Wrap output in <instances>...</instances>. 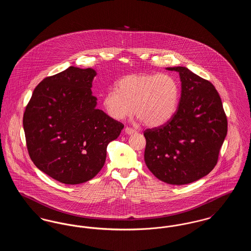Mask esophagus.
<instances>
[{
	"label": "esophagus",
	"instance_id": "1",
	"mask_svg": "<svg viewBox=\"0 0 251 251\" xmlns=\"http://www.w3.org/2000/svg\"><path fill=\"white\" fill-rule=\"evenodd\" d=\"M125 132H126L127 134H131V133L136 132V130H134V129H132V128H130V127H126V128H125Z\"/></svg>",
	"mask_w": 251,
	"mask_h": 251
}]
</instances>
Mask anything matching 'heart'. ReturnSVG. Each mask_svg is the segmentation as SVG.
I'll use <instances>...</instances> for the list:
<instances>
[{
  "label": "heart",
  "mask_w": 251,
  "mask_h": 251,
  "mask_svg": "<svg viewBox=\"0 0 251 251\" xmlns=\"http://www.w3.org/2000/svg\"><path fill=\"white\" fill-rule=\"evenodd\" d=\"M180 88L175 77L167 73H135L117 82L101 99L110 118L123 120L134 110L138 119L151 127H158L175 115L179 106Z\"/></svg>",
  "instance_id": "b5f03b06"
}]
</instances>
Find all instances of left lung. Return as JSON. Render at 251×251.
Returning a JSON list of instances; mask_svg holds the SVG:
<instances>
[{
  "mask_svg": "<svg viewBox=\"0 0 251 251\" xmlns=\"http://www.w3.org/2000/svg\"><path fill=\"white\" fill-rule=\"evenodd\" d=\"M179 72V106L167 123L144 131L145 163L157 179L187 184L209 174L227 135V116L220 96L208 80L184 67Z\"/></svg>",
  "mask_w": 251,
  "mask_h": 251,
  "instance_id": "left-lung-1",
  "label": "left lung"
}]
</instances>
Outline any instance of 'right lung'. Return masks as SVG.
<instances>
[{
    "mask_svg": "<svg viewBox=\"0 0 251 251\" xmlns=\"http://www.w3.org/2000/svg\"><path fill=\"white\" fill-rule=\"evenodd\" d=\"M92 69L68 70L36 85L24 114L27 151L39 170L66 184L93 179L124 125L97 109Z\"/></svg>",
    "mask_w": 251,
    "mask_h": 251,
    "instance_id": "obj_1",
    "label": "right lung"
}]
</instances>
